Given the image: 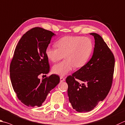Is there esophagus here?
<instances>
[{
	"instance_id": "esophagus-1",
	"label": "esophagus",
	"mask_w": 125,
	"mask_h": 125,
	"mask_svg": "<svg viewBox=\"0 0 125 125\" xmlns=\"http://www.w3.org/2000/svg\"><path fill=\"white\" fill-rule=\"evenodd\" d=\"M60 81H61V82H63V81H65V78H64L62 76H61L60 77Z\"/></svg>"
}]
</instances>
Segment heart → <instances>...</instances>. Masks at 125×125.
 <instances>
[{"mask_svg":"<svg viewBox=\"0 0 125 125\" xmlns=\"http://www.w3.org/2000/svg\"><path fill=\"white\" fill-rule=\"evenodd\" d=\"M56 48L48 46L45 50L47 58L53 63L63 57L64 60L52 68L53 73L65 76L73 69L81 68L89 60L94 49L92 40L80 36H65L56 42Z\"/></svg>","mask_w":125,"mask_h":125,"instance_id":"obj_1","label":"heart"}]
</instances>
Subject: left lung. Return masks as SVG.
Segmentation results:
<instances>
[{
  "mask_svg": "<svg viewBox=\"0 0 125 125\" xmlns=\"http://www.w3.org/2000/svg\"><path fill=\"white\" fill-rule=\"evenodd\" d=\"M90 34L95 40L92 58L84 66L66 78L69 102L78 112H87L94 109L105 98L113 83L114 56L100 35L94 33Z\"/></svg>",
  "mask_w": 125,
  "mask_h": 125,
  "instance_id": "8db88e82",
  "label": "left lung"
}]
</instances>
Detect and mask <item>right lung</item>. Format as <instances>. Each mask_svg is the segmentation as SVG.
Instances as JSON below:
<instances>
[{
	"instance_id": "obj_1",
	"label": "right lung",
	"mask_w": 125,
	"mask_h": 125,
	"mask_svg": "<svg viewBox=\"0 0 125 125\" xmlns=\"http://www.w3.org/2000/svg\"><path fill=\"white\" fill-rule=\"evenodd\" d=\"M55 34L35 27L24 34L18 42L10 65V79L18 99L28 106H40L50 91L60 81L55 74L42 79L50 72L45 50Z\"/></svg>"
}]
</instances>
